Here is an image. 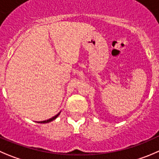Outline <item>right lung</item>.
I'll return each mask as SVG.
<instances>
[{"label": "right lung", "instance_id": "obj_1", "mask_svg": "<svg viewBox=\"0 0 159 159\" xmlns=\"http://www.w3.org/2000/svg\"><path fill=\"white\" fill-rule=\"evenodd\" d=\"M59 114H60V112H59V113H58V114L56 115V116H54V117H52V118H51V119H48V120L41 121V122H40V123H48V122H51V121L54 120V119H55L56 118H57V117H58V116H59Z\"/></svg>", "mask_w": 159, "mask_h": 159}]
</instances>
